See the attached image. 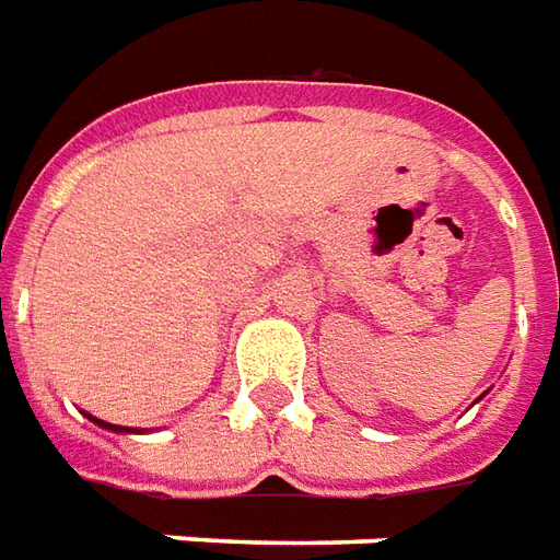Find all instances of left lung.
<instances>
[{
	"mask_svg": "<svg viewBox=\"0 0 560 560\" xmlns=\"http://www.w3.org/2000/svg\"><path fill=\"white\" fill-rule=\"evenodd\" d=\"M482 395H486V392H482ZM482 395H479V398H477V400H482Z\"/></svg>",
	"mask_w": 560,
	"mask_h": 560,
	"instance_id": "obj_1",
	"label": "left lung"
}]
</instances>
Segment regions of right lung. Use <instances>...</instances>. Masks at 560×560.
<instances>
[{"label": "right lung", "instance_id": "right-lung-1", "mask_svg": "<svg viewBox=\"0 0 560 560\" xmlns=\"http://www.w3.org/2000/svg\"><path fill=\"white\" fill-rule=\"evenodd\" d=\"M90 416V413H86ZM90 422H96L98 428H105V431H114V434H132L135 428H122V425H110V422H105V419H96V416H90Z\"/></svg>", "mask_w": 560, "mask_h": 560}]
</instances>
